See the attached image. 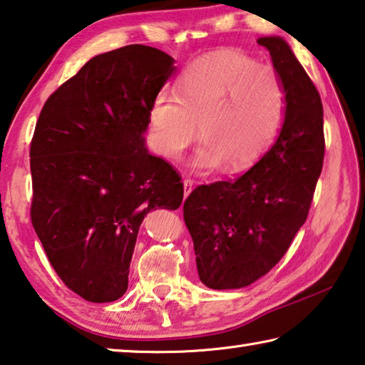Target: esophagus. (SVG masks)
I'll return each instance as SVG.
<instances>
[{"instance_id": "34e87169", "label": "esophagus", "mask_w": 365, "mask_h": 365, "mask_svg": "<svg viewBox=\"0 0 365 365\" xmlns=\"http://www.w3.org/2000/svg\"><path fill=\"white\" fill-rule=\"evenodd\" d=\"M191 190H193V182H191L190 178H185V180H183V195H185V197H187L191 193Z\"/></svg>"}]
</instances>
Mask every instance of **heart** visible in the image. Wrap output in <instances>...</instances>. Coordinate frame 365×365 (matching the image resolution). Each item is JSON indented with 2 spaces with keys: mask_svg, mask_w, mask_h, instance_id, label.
Instances as JSON below:
<instances>
[{
  "mask_svg": "<svg viewBox=\"0 0 365 365\" xmlns=\"http://www.w3.org/2000/svg\"><path fill=\"white\" fill-rule=\"evenodd\" d=\"M287 111V91L271 65L237 49H218L197 57L182 71L177 96L161 91L150 108L155 148L178 160L201 125L204 145L196 170L225 164L242 170L267 153L279 135Z\"/></svg>",
  "mask_w": 365,
  "mask_h": 365,
  "instance_id": "obj_1",
  "label": "heart"
}]
</instances>
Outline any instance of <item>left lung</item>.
<instances>
[{
	"label": "left lung",
	"mask_w": 365,
	"mask_h": 365,
	"mask_svg": "<svg viewBox=\"0 0 365 365\" xmlns=\"http://www.w3.org/2000/svg\"><path fill=\"white\" fill-rule=\"evenodd\" d=\"M287 91L282 129L254 168L233 180L200 185L183 204L200 279L241 289L286 254L304 223L324 161V111L316 86L281 36H262Z\"/></svg>",
	"instance_id": "obj_1"
}]
</instances>
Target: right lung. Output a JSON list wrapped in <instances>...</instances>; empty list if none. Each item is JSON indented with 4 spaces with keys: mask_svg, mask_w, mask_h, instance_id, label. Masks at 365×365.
I'll list each match as a JSON object with an SVG mask.
<instances>
[{
    "mask_svg": "<svg viewBox=\"0 0 365 365\" xmlns=\"http://www.w3.org/2000/svg\"><path fill=\"white\" fill-rule=\"evenodd\" d=\"M174 63L143 44L98 54L39 113L31 223L58 277L88 302L125 294L145 215L182 204L180 177L145 147L150 108Z\"/></svg>",
    "mask_w": 365,
    "mask_h": 365,
    "instance_id": "add662e5",
    "label": "right lung"
}]
</instances>
